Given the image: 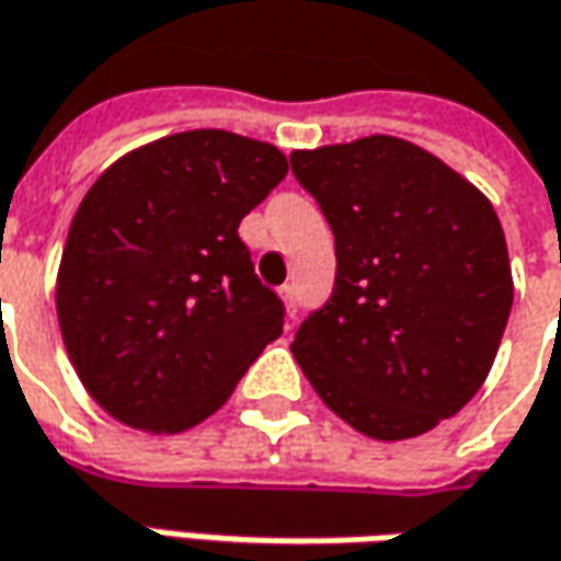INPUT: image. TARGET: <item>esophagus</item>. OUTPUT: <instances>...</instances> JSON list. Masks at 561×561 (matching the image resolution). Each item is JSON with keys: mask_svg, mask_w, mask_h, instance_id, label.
<instances>
[{"mask_svg": "<svg viewBox=\"0 0 561 561\" xmlns=\"http://www.w3.org/2000/svg\"><path fill=\"white\" fill-rule=\"evenodd\" d=\"M279 295H282V300H285V310H288V317H298V295H295V285H282Z\"/></svg>", "mask_w": 561, "mask_h": 561, "instance_id": "obj_1", "label": "esophagus"}]
</instances>
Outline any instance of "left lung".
Returning a JSON list of instances; mask_svg holds the SVG:
<instances>
[{
  "instance_id": "left-lung-1",
  "label": "left lung",
  "mask_w": 561,
  "mask_h": 561,
  "mask_svg": "<svg viewBox=\"0 0 561 561\" xmlns=\"http://www.w3.org/2000/svg\"><path fill=\"white\" fill-rule=\"evenodd\" d=\"M335 236L332 298L291 354L322 403L376 440L432 432L491 373L512 310L491 202L394 136L291 154Z\"/></svg>"
}]
</instances>
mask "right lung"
Segmentation results:
<instances>
[{
	"mask_svg": "<svg viewBox=\"0 0 561 561\" xmlns=\"http://www.w3.org/2000/svg\"><path fill=\"white\" fill-rule=\"evenodd\" d=\"M285 173L270 142L188 129L92 183L55 307L77 376L117 422L154 435L198 425L279 339L285 307L257 279L239 222Z\"/></svg>",
	"mask_w": 561,
	"mask_h": 561,
	"instance_id": "obj_1",
	"label": "right lung"
}]
</instances>
